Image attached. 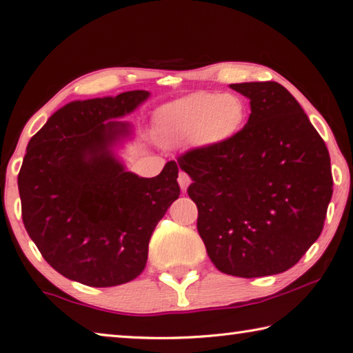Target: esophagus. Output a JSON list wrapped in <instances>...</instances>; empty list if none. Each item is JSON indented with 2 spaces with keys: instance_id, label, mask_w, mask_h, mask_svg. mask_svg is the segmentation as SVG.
Returning a JSON list of instances; mask_svg holds the SVG:
<instances>
[{
  "instance_id": "1",
  "label": "esophagus",
  "mask_w": 353,
  "mask_h": 353,
  "mask_svg": "<svg viewBox=\"0 0 353 353\" xmlns=\"http://www.w3.org/2000/svg\"><path fill=\"white\" fill-rule=\"evenodd\" d=\"M177 182H179V185H181L182 191H185V190L188 188V185L191 183V179H190V176L187 174V172L181 171V174H179V177H177Z\"/></svg>"
}]
</instances>
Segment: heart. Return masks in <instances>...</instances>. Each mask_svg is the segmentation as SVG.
<instances>
[{
  "instance_id": "obj_1",
  "label": "heart",
  "mask_w": 353,
  "mask_h": 353,
  "mask_svg": "<svg viewBox=\"0 0 353 353\" xmlns=\"http://www.w3.org/2000/svg\"><path fill=\"white\" fill-rule=\"evenodd\" d=\"M244 119L246 107L235 94L194 93L166 107L160 123L170 140L196 137L204 145H216L232 139Z\"/></svg>"
}]
</instances>
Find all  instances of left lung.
Segmentation results:
<instances>
[{"mask_svg": "<svg viewBox=\"0 0 353 353\" xmlns=\"http://www.w3.org/2000/svg\"><path fill=\"white\" fill-rule=\"evenodd\" d=\"M250 99L241 130L190 149L177 163L191 177L198 232L221 272L254 279L285 272L318 240L333 193L324 140L279 82L230 85Z\"/></svg>", "mask_w": 353, "mask_h": 353, "instance_id": "1", "label": "left lung"}]
</instances>
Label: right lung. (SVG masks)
Instances as JSON below:
<instances>
[{
	"label": "right lung",
	"mask_w": 353,
	"mask_h": 353,
	"mask_svg": "<svg viewBox=\"0 0 353 353\" xmlns=\"http://www.w3.org/2000/svg\"><path fill=\"white\" fill-rule=\"evenodd\" d=\"M145 90L74 101L57 110L29 141L19 172L21 218L43 259L63 277L115 286L140 276L155 225L181 188L171 160L159 176L124 171L109 146Z\"/></svg>",
	"instance_id": "1"
}]
</instances>
